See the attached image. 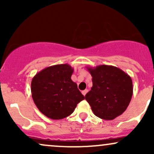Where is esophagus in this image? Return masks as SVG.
I'll return each mask as SVG.
<instances>
[{"label":"esophagus","instance_id":"34e87169","mask_svg":"<svg viewBox=\"0 0 154 154\" xmlns=\"http://www.w3.org/2000/svg\"><path fill=\"white\" fill-rule=\"evenodd\" d=\"M88 90L87 89H85V90H84V91H82V95H86V93H88Z\"/></svg>","mask_w":154,"mask_h":154}]
</instances>
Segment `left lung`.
I'll list each match as a JSON object with an SVG mask.
<instances>
[{"mask_svg":"<svg viewBox=\"0 0 154 154\" xmlns=\"http://www.w3.org/2000/svg\"><path fill=\"white\" fill-rule=\"evenodd\" d=\"M86 68L93 77V87L85 95V99L93 114L105 120H112L123 114L133 93L131 77L114 66Z\"/></svg>","mask_w":154,"mask_h":154,"instance_id":"8db88e82","label":"left lung"}]
</instances>
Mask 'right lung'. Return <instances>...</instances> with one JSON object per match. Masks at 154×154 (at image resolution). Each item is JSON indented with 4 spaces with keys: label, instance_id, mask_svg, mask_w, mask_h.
<instances>
[{
    "label": "right lung",
    "instance_id": "1",
    "mask_svg": "<svg viewBox=\"0 0 154 154\" xmlns=\"http://www.w3.org/2000/svg\"><path fill=\"white\" fill-rule=\"evenodd\" d=\"M73 68L68 63L43 69L31 82L32 99L39 111L51 119H61L73 113L85 96L72 80Z\"/></svg>",
    "mask_w": 154,
    "mask_h": 154
}]
</instances>
